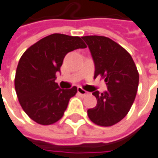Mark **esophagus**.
I'll list each match as a JSON object with an SVG mask.
<instances>
[{
    "label": "esophagus",
    "instance_id": "esophagus-1",
    "mask_svg": "<svg viewBox=\"0 0 158 158\" xmlns=\"http://www.w3.org/2000/svg\"><path fill=\"white\" fill-rule=\"evenodd\" d=\"M77 92H78V94H80V95H82V96H85V95H87L88 94V92H86L85 90H84L82 87H78L77 88Z\"/></svg>",
    "mask_w": 158,
    "mask_h": 158
}]
</instances>
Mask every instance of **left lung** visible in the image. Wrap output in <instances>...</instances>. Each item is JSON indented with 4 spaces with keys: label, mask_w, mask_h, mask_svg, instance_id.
<instances>
[{
    "label": "left lung",
    "mask_w": 158,
    "mask_h": 158,
    "mask_svg": "<svg viewBox=\"0 0 158 158\" xmlns=\"http://www.w3.org/2000/svg\"><path fill=\"white\" fill-rule=\"evenodd\" d=\"M92 54L94 77L104 78L107 91H93L97 99L94 108L89 109V118L97 125L110 127L130 111L139 86V72L130 53L112 40L102 36L82 37Z\"/></svg>",
    "instance_id": "8db88e82"
}]
</instances>
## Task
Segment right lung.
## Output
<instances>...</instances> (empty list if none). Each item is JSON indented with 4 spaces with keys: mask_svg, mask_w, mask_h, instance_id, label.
Returning <instances> with one entry per match:
<instances>
[{
    "mask_svg": "<svg viewBox=\"0 0 158 158\" xmlns=\"http://www.w3.org/2000/svg\"><path fill=\"white\" fill-rule=\"evenodd\" d=\"M86 46L79 37L55 33L28 48L20 57L15 74L19 102L31 119L41 125L59 120L76 86L61 89L55 82L65 55Z\"/></svg>",
    "mask_w": 158,
    "mask_h": 158,
    "instance_id": "1",
    "label": "right lung"
}]
</instances>
